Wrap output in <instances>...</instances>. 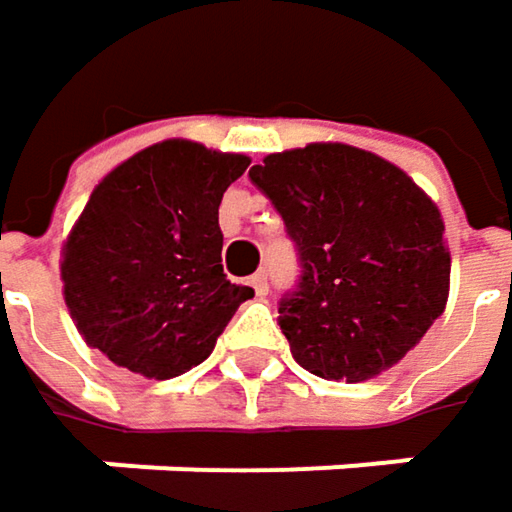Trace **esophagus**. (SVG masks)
Segmentation results:
<instances>
[{
  "label": "esophagus",
  "mask_w": 512,
  "mask_h": 512,
  "mask_svg": "<svg viewBox=\"0 0 512 512\" xmlns=\"http://www.w3.org/2000/svg\"><path fill=\"white\" fill-rule=\"evenodd\" d=\"M250 286H253V291H256V297H265V294H268V277L259 271V274H253V277H250Z\"/></svg>",
  "instance_id": "esophagus-1"
}]
</instances>
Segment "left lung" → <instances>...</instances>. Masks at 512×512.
<instances>
[{
    "instance_id": "left-lung-1",
    "label": "left lung",
    "mask_w": 512,
    "mask_h": 512,
    "mask_svg": "<svg viewBox=\"0 0 512 512\" xmlns=\"http://www.w3.org/2000/svg\"><path fill=\"white\" fill-rule=\"evenodd\" d=\"M250 179L300 253V288L277 318L297 365L348 383L398 365L448 303L439 206L398 164L336 141L271 153Z\"/></svg>"
}]
</instances>
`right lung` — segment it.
Masks as SVG:
<instances>
[{"instance_id":"right-lung-1","label":"right lung","mask_w":512,"mask_h":512,"mask_svg":"<svg viewBox=\"0 0 512 512\" xmlns=\"http://www.w3.org/2000/svg\"><path fill=\"white\" fill-rule=\"evenodd\" d=\"M247 164L167 138L99 179L61 247L64 303L91 348L150 380L179 377L215 351L253 297L226 280L218 224L224 191Z\"/></svg>"}]
</instances>
